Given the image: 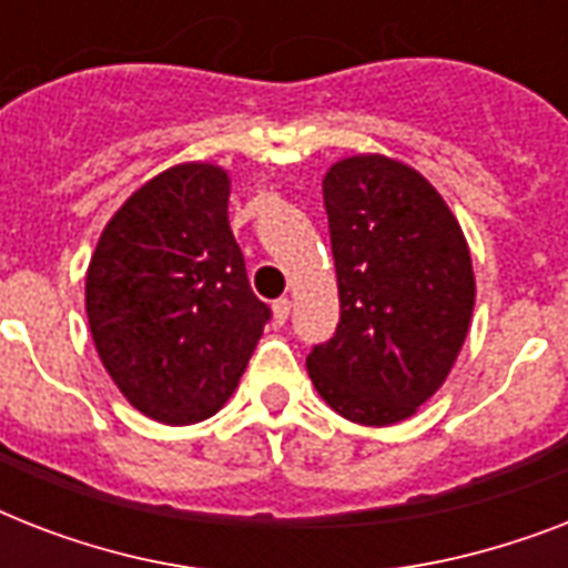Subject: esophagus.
I'll return each mask as SVG.
<instances>
[{"instance_id": "obj_1", "label": "esophagus", "mask_w": 568, "mask_h": 568, "mask_svg": "<svg viewBox=\"0 0 568 568\" xmlns=\"http://www.w3.org/2000/svg\"><path fill=\"white\" fill-rule=\"evenodd\" d=\"M288 312H292V301L288 297H280V301H274V321L283 327L285 321H288Z\"/></svg>"}]
</instances>
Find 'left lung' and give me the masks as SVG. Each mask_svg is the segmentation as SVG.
<instances>
[{
  "mask_svg": "<svg viewBox=\"0 0 568 568\" xmlns=\"http://www.w3.org/2000/svg\"><path fill=\"white\" fill-rule=\"evenodd\" d=\"M324 205L342 318L306 356L312 386L347 422H406L439 392L468 336L466 235L422 173L379 153L333 164Z\"/></svg>",
  "mask_w": 568,
  "mask_h": 568,
  "instance_id": "left-lung-1",
  "label": "left lung"
}]
</instances>
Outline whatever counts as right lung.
<instances>
[{"mask_svg": "<svg viewBox=\"0 0 568 568\" xmlns=\"http://www.w3.org/2000/svg\"><path fill=\"white\" fill-rule=\"evenodd\" d=\"M226 205L223 168L173 164L120 205L88 265L84 310L97 354L153 422L212 418L271 318L250 292Z\"/></svg>", "mask_w": 568, "mask_h": 568, "instance_id": "add662e5", "label": "right lung"}]
</instances>
